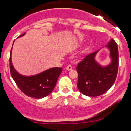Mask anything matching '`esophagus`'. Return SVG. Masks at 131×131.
I'll list each match as a JSON object with an SVG mask.
<instances>
[{
    "label": "esophagus",
    "mask_w": 131,
    "mask_h": 131,
    "mask_svg": "<svg viewBox=\"0 0 131 131\" xmlns=\"http://www.w3.org/2000/svg\"><path fill=\"white\" fill-rule=\"evenodd\" d=\"M66 69H67V70H71L72 69V67L70 65H68V66H67V68H66Z\"/></svg>",
    "instance_id": "1"
}]
</instances>
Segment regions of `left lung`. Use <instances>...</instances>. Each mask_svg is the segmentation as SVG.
<instances>
[{
	"label": "left lung",
	"instance_id": "1",
	"mask_svg": "<svg viewBox=\"0 0 131 131\" xmlns=\"http://www.w3.org/2000/svg\"><path fill=\"white\" fill-rule=\"evenodd\" d=\"M110 52L111 61L105 67L95 60L99 50L86 56L76 67L78 73L77 88L88 96H97L106 93L115 82L118 69V49L117 43L111 39L106 45Z\"/></svg>",
	"mask_w": 131,
	"mask_h": 131
}]
</instances>
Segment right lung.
Here are the masks:
<instances>
[{"label": "right lung", "instance_id": "add662e5", "mask_svg": "<svg viewBox=\"0 0 131 131\" xmlns=\"http://www.w3.org/2000/svg\"><path fill=\"white\" fill-rule=\"evenodd\" d=\"M24 35L25 33L20 36V37ZM11 51L12 49L9 58L10 72L13 79L20 90L27 96L35 99H41L48 96L55 88L58 79L61 73L63 68L54 67L35 75H22L13 66L11 62Z\"/></svg>", "mask_w": 131, "mask_h": 131}]
</instances>
